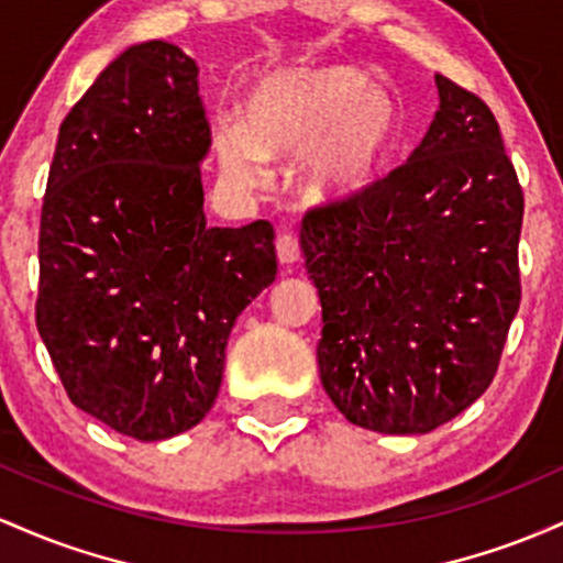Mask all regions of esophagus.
<instances>
[{"mask_svg":"<svg viewBox=\"0 0 563 563\" xmlns=\"http://www.w3.org/2000/svg\"><path fill=\"white\" fill-rule=\"evenodd\" d=\"M276 255H279V263L282 265H292L300 261V242L295 233H282L279 239H276Z\"/></svg>","mask_w":563,"mask_h":563,"instance_id":"obj_1","label":"esophagus"}]
</instances>
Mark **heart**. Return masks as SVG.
<instances>
[{"label": "heart", "mask_w": 563, "mask_h": 563, "mask_svg": "<svg viewBox=\"0 0 563 563\" xmlns=\"http://www.w3.org/2000/svg\"><path fill=\"white\" fill-rule=\"evenodd\" d=\"M239 119L214 124V151L242 186L263 178L265 162L302 156L300 191L340 201L377 178L399 135V109L362 68L345 63L279 68L252 87Z\"/></svg>", "instance_id": "1"}]
</instances>
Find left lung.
I'll return each instance as SVG.
<instances>
[{
    "instance_id": "left-lung-1",
    "label": "left lung",
    "mask_w": 563,
    "mask_h": 563,
    "mask_svg": "<svg viewBox=\"0 0 563 563\" xmlns=\"http://www.w3.org/2000/svg\"><path fill=\"white\" fill-rule=\"evenodd\" d=\"M439 111L401 167L311 207L319 375L353 426L428 433L495 380L521 302L523 191L478 95L435 74Z\"/></svg>"
}]
</instances>
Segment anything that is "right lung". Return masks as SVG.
<instances>
[{
    "instance_id": "right-lung-1",
    "label": "right lung",
    "mask_w": 563,
    "mask_h": 563,
    "mask_svg": "<svg viewBox=\"0 0 563 563\" xmlns=\"http://www.w3.org/2000/svg\"><path fill=\"white\" fill-rule=\"evenodd\" d=\"M178 44H132L58 132L40 223V330L68 399L137 441L201 422L236 316L276 279L274 225L210 229V122Z\"/></svg>"
}]
</instances>
